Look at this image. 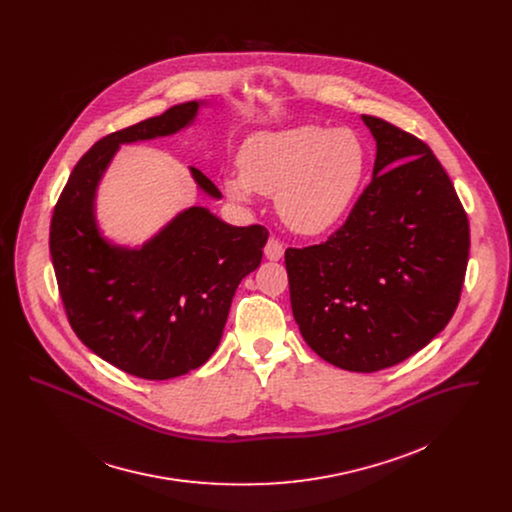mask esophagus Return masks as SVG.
<instances>
[{"mask_svg": "<svg viewBox=\"0 0 512 512\" xmlns=\"http://www.w3.org/2000/svg\"><path fill=\"white\" fill-rule=\"evenodd\" d=\"M264 254L268 260H282L284 256V244L276 238V236H270L268 242H266V248H264Z\"/></svg>", "mask_w": 512, "mask_h": 512, "instance_id": "esophagus-1", "label": "esophagus"}]
</instances>
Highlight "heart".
Instances as JSON below:
<instances>
[{
    "label": "heart",
    "instance_id": "obj_1",
    "mask_svg": "<svg viewBox=\"0 0 512 512\" xmlns=\"http://www.w3.org/2000/svg\"><path fill=\"white\" fill-rule=\"evenodd\" d=\"M240 175L226 179L236 201L252 191L276 197L282 220L299 234L331 228L351 207L366 169L361 138L345 128L299 126L252 136L238 157Z\"/></svg>",
    "mask_w": 512,
    "mask_h": 512
}]
</instances>
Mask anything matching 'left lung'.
<instances>
[{
	"label": "left lung",
	"instance_id": "8db88e82",
	"mask_svg": "<svg viewBox=\"0 0 512 512\" xmlns=\"http://www.w3.org/2000/svg\"><path fill=\"white\" fill-rule=\"evenodd\" d=\"M372 181L325 242L288 248L293 317L327 363L376 372L424 349L465 280L469 220L438 157L402 128L363 116Z\"/></svg>",
	"mask_w": 512,
	"mask_h": 512
}]
</instances>
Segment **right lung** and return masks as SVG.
I'll use <instances>...</instances> for the list:
<instances>
[{
    "instance_id": "obj_1",
    "label": "right lung",
    "mask_w": 512,
    "mask_h": 512,
    "mask_svg": "<svg viewBox=\"0 0 512 512\" xmlns=\"http://www.w3.org/2000/svg\"><path fill=\"white\" fill-rule=\"evenodd\" d=\"M199 102L108 134L90 147L55 205L49 248L67 319L106 363L146 380H167L205 365L219 347L234 292L262 260L268 230L230 226L203 207L169 222L140 250L110 246L96 230V185L120 144L185 128ZM197 185L220 197L191 167Z\"/></svg>"
}]
</instances>
